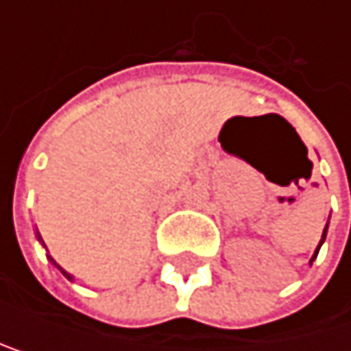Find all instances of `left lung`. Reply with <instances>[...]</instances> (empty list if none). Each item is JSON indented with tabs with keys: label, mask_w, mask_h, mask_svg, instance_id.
Instances as JSON below:
<instances>
[{
	"label": "left lung",
	"mask_w": 351,
	"mask_h": 351,
	"mask_svg": "<svg viewBox=\"0 0 351 351\" xmlns=\"http://www.w3.org/2000/svg\"><path fill=\"white\" fill-rule=\"evenodd\" d=\"M326 228H328V221H326L324 230H322V239H320V243H318V247H316V251H314V255H312V259H310V266H312V261L316 259V255H318V251H320V245H322V243H324V239H326Z\"/></svg>",
	"instance_id": "obj_1"
}]
</instances>
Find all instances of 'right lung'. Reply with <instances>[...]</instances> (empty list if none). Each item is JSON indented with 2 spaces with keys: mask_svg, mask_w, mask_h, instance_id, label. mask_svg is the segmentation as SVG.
Returning a JSON list of instances; mask_svg holds the SVG:
<instances>
[{
  "mask_svg": "<svg viewBox=\"0 0 351 351\" xmlns=\"http://www.w3.org/2000/svg\"><path fill=\"white\" fill-rule=\"evenodd\" d=\"M49 259H51V257H49ZM51 261H54V259H51ZM54 266H56V268H58V270H60V272H62V274H64V276H66V278H69V280H73V276H71V274H69V272H66V270H62V268H60V266H58V264H56V261H54Z\"/></svg>",
  "mask_w": 351,
  "mask_h": 351,
  "instance_id": "add662e5",
  "label": "right lung"
}]
</instances>
